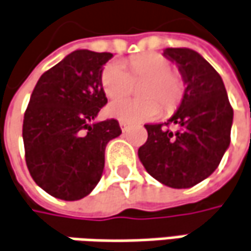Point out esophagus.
I'll list each match as a JSON object with an SVG mask.
<instances>
[{
  "mask_svg": "<svg viewBox=\"0 0 251 251\" xmlns=\"http://www.w3.org/2000/svg\"><path fill=\"white\" fill-rule=\"evenodd\" d=\"M119 126H121V129H122V130L125 132L126 129L129 127V124H126V122H122V121H121V122H119Z\"/></svg>",
  "mask_w": 251,
  "mask_h": 251,
  "instance_id": "34e87169",
  "label": "esophagus"
}]
</instances>
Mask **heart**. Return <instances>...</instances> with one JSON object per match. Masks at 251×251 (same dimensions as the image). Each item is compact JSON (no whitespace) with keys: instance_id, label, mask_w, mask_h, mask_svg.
<instances>
[{"instance_id":"obj_1","label":"heart","mask_w":251,"mask_h":251,"mask_svg":"<svg viewBox=\"0 0 251 251\" xmlns=\"http://www.w3.org/2000/svg\"><path fill=\"white\" fill-rule=\"evenodd\" d=\"M129 71L119 61H109L101 73V85L108 98H119L129 93L133 80L149 78L143 95L147 100L122 98L108 106V114L122 122H142L161 115L163 102L167 109L176 108L182 98V82L173 74V67L158 53H143L127 61Z\"/></svg>"}]
</instances>
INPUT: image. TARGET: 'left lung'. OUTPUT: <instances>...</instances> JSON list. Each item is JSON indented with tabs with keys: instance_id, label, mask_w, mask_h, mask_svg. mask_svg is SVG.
I'll return each instance as SVG.
<instances>
[{
	"instance_id": "1",
	"label": "left lung",
	"mask_w": 251,
	"mask_h": 251,
	"mask_svg": "<svg viewBox=\"0 0 251 251\" xmlns=\"http://www.w3.org/2000/svg\"><path fill=\"white\" fill-rule=\"evenodd\" d=\"M163 56L176 63L185 84L180 106L166 125H145L147 140L137 156L146 171L171 188H191L218 169L230 145L233 109L218 71L198 51L169 48Z\"/></svg>"
}]
</instances>
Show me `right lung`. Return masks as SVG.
I'll list each match as a JSON object with an SVG mask.
<instances>
[{"label": "right lung", "instance_id": "obj_1", "mask_svg": "<svg viewBox=\"0 0 251 251\" xmlns=\"http://www.w3.org/2000/svg\"><path fill=\"white\" fill-rule=\"evenodd\" d=\"M112 56L74 50L42 74L30 95L22 127L26 166L54 198L87 197L102 177L108 142L122 133L116 119L95 122L108 102L101 73Z\"/></svg>", "mask_w": 251, "mask_h": 251}]
</instances>
